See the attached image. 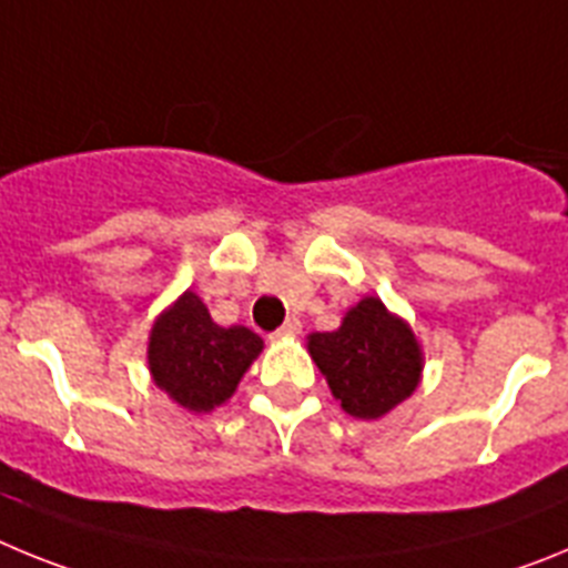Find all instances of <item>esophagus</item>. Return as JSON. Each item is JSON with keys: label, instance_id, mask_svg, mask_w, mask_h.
I'll list each match as a JSON object with an SVG mask.
<instances>
[{"label": "esophagus", "instance_id": "obj_1", "mask_svg": "<svg viewBox=\"0 0 568 568\" xmlns=\"http://www.w3.org/2000/svg\"><path fill=\"white\" fill-rule=\"evenodd\" d=\"M298 333H301V321L298 318H287L278 329H275L273 338H287V335H298Z\"/></svg>", "mask_w": 568, "mask_h": 568}]
</instances>
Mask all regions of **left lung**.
I'll return each mask as SVG.
<instances>
[{"label":"left lung","mask_w":568,"mask_h":568,"mask_svg":"<svg viewBox=\"0 0 568 568\" xmlns=\"http://www.w3.org/2000/svg\"><path fill=\"white\" fill-rule=\"evenodd\" d=\"M310 355L329 389L355 418H381L409 398L420 378V349L413 329L364 298L335 333L310 335Z\"/></svg>","instance_id":"1"}]
</instances>
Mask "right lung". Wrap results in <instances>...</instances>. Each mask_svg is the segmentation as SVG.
<instances>
[{
	"mask_svg": "<svg viewBox=\"0 0 568 568\" xmlns=\"http://www.w3.org/2000/svg\"><path fill=\"white\" fill-rule=\"evenodd\" d=\"M261 338L247 327H219L199 295L184 293L155 321L150 335V373L164 393L193 413H210L235 393Z\"/></svg>",
	"mask_w": 568,
	"mask_h": 568,
	"instance_id": "add662e5",
	"label": "right lung"
}]
</instances>
